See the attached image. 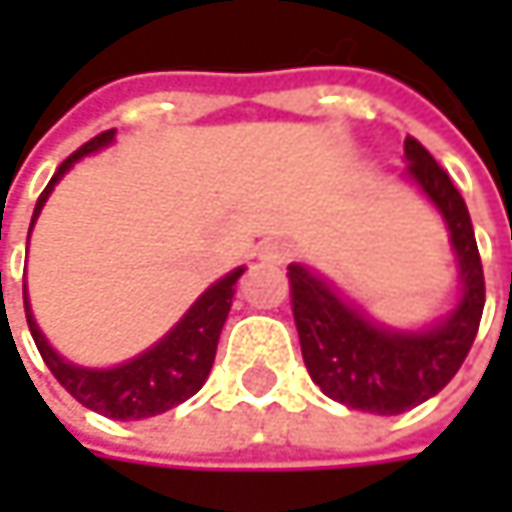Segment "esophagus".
<instances>
[{
    "label": "esophagus",
    "mask_w": 512,
    "mask_h": 512,
    "mask_svg": "<svg viewBox=\"0 0 512 512\" xmlns=\"http://www.w3.org/2000/svg\"><path fill=\"white\" fill-rule=\"evenodd\" d=\"M257 257H260L263 263H278V266H281V263L290 260V246H287V243H263Z\"/></svg>",
    "instance_id": "34e87169"
}]
</instances>
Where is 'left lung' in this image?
Wrapping results in <instances>:
<instances>
[{
  "label": "left lung",
  "mask_w": 512,
  "mask_h": 512,
  "mask_svg": "<svg viewBox=\"0 0 512 512\" xmlns=\"http://www.w3.org/2000/svg\"><path fill=\"white\" fill-rule=\"evenodd\" d=\"M406 180L439 210L460 269L457 305L421 329L373 320L323 272L290 263V302L302 358L320 391L350 409L400 415L439 394L468 356L483 302V266L468 207L448 171L418 139H406Z\"/></svg>",
  "instance_id": "obj_1"
}]
</instances>
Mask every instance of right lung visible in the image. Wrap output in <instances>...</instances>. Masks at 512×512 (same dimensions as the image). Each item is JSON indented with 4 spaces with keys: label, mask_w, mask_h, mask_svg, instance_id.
<instances>
[{
    "label": "right lung",
    "mask_w": 512,
    "mask_h": 512,
    "mask_svg": "<svg viewBox=\"0 0 512 512\" xmlns=\"http://www.w3.org/2000/svg\"><path fill=\"white\" fill-rule=\"evenodd\" d=\"M115 142V130H106L100 136H94L91 142H85L76 154H70L58 171L52 174L47 189L41 192L35 213H32V225H29V237L32 228L52 195L55 183L88 154H97L103 148H109ZM246 272V266L231 269L228 275H222L219 281H213L192 305L189 311L156 341L154 347H148L145 353L133 356L130 361H121L115 367H82L73 364L64 356H58L52 350V344L44 338L41 326L35 323L32 305H29V290L23 284V302H26V320H29V332L38 344V353L47 361L52 376L88 409L115 418V421H142V418H154L162 415L174 406H180L183 400H189L210 376L216 347H219V335L222 326L228 320L234 293H237V281Z\"/></svg>",
    "instance_id": "add662e5"
}]
</instances>
